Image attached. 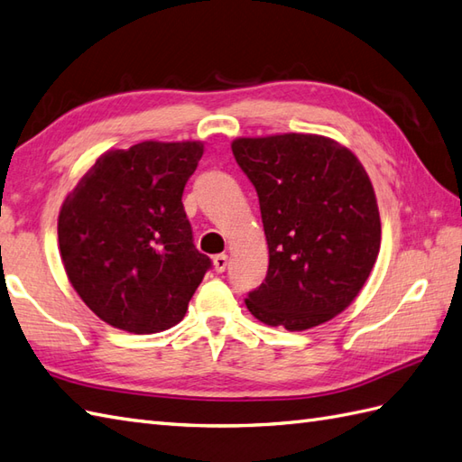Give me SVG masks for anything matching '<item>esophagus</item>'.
Wrapping results in <instances>:
<instances>
[{
	"instance_id": "1",
	"label": "esophagus",
	"mask_w": 462,
	"mask_h": 462,
	"mask_svg": "<svg viewBox=\"0 0 462 462\" xmlns=\"http://www.w3.org/2000/svg\"><path fill=\"white\" fill-rule=\"evenodd\" d=\"M212 263H214V270H217L218 273L226 272V267H228V255H226V254L214 255V257H212Z\"/></svg>"
}]
</instances>
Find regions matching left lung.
<instances>
[{"instance_id": "left-lung-1", "label": "left lung", "mask_w": 462, "mask_h": 462, "mask_svg": "<svg viewBox=\"0 0 462 462\" xmlns=\"http://www.w3.org/2000/svg\"><path fill=\"white\" fill-rule=\"evenodd\" d=\"M232 153L260 199L270 265L245 307L270 327L307 330L342 313L366 283L382 224L366 169L325 135L238 137Z\"/></svg>"}]
</instances>
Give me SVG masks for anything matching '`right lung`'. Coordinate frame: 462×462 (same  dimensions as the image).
<instances>
[{
	"label": "right lung",
	"instance_id": "obj_1",
	"mask_svg": "<svg viewBox=\"0 0 462 462\" xmlns=\"http://www.w3.org/2000/svg\"><path fill=\"white\" fill-rule=\"evenodd\" d=\"M200 142H142L96 159L64 199L59 248L74 291L104 323L152 335L180 323L210 270L182 190Z\"/></svg>",
	"mask_w": 462,
	"mask_h": 462
}]
</instances>
